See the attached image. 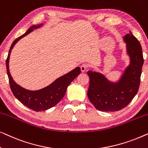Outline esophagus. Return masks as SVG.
I'll use <instances>...</instances> for the list:
<instances>
[{
  "mask_svg": "<svg viewBox=\"0 0 148 148\" xmlns=\"http://www.w3.org/2000/svg\"><path fill=\"white\" fill-rule=\"evenodd\" d=\"M80 68H81V71H82V72H85L87 70V69L88 68V64H83L82 65L80 66Z\"/></svg>",
  "mask_w": 148,
  "mask_h": 148,
  "instance_id": "1",
  "label": "esophagus"
}]
</instances>
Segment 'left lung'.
<instances>
[{
    "instance_id": "obj_1",
    "label": "left lung",
    "mask_w": 148,
    "mask_h": 148,
    "mask_svg": "<svg viewBox=\"0 0 148 148\" xmlns=\"http://www.w3.org/2000/svg\"><path fill=\"white\" fill-rule=\"evenodd\" d=\"M127 53L131 58L129 66L116 84L109 82L102 74L89 71V100L100 111L114 112L126 107L138 92L143 64L141 44L131 31L125 36Z\"/></svg>"
}]
</instances>
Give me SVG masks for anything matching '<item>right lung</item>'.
I'll return each instance as SVG.
<instances>
[{
  "mask_svg": "<svg viewBox=\"0 0 148 148\" xmlns=\"http://www.w3.org/2000/svg\"><path fill=\"white\" fill-rule=\"evenodd\" d=\"M41 25H42V24L38 25H32L23 35L14 40L11 48H10L7 58L6 60V66H7V75L9 77V84L13 95L25 106L34 111H36V112L48 110L57 104L64 96L66 88L81 73L80 68L77 67L69 73H66L64 75L57 79L50 86L37 91L25 90L14 82L11 74H10L9 69V57L12 48L21 38L30 33L34 29L40 27Z\"/></svg>",
  "mask_w": 148,
  "mask_h": 148,
  "instance_id": "obj_1",
  "label": "right lung"
}]
</instances>
